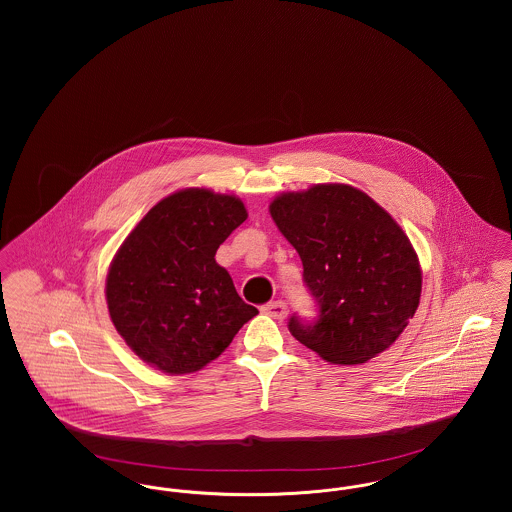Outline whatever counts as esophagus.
<instances>
[{
  "instance_id": "obj_1",
  "label": "esophagus",
  "mask_w": 512,
  "mask_h": 512,
  "mask_svg": "<svg viewBox=\"0 0 512 512\" xmlns=\"http://www.w3.org/2000/svg\"><path fill=\"white\" fill-rule=\"evenodd\" d=\"M263 313L268 315V317L282 320V318H286V315H288V305L284 301H272V303H268V305L263 307Z\"/></svg>"
}]
</instances>
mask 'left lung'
I'll return each mask as SVG.
<instances>
[{
    "label": "left lung",
    "mask_w": 512,
    "mask_h": 512,
    "mask_svg": "<svg viewBox=\"0 0 512 512\" xmlns=\"http://www.w3.org/2000/svg\"><path fill=\"white\" fill-rule=\"evenodd\" d=\"M270 217L303 263L318 318H290L293 338L334 365L386 351L414 317L422 270L407 234L372 197L315 184L272 199Z\"/></svg>",
    "instance_id": "8db88e82"
}]
</instances>
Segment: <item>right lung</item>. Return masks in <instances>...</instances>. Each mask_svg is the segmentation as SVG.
<instances>
[{
	"mask_svg": "<svg viewBox=\"0 0 512 512\" xmlns=\"http://www.w3.org/2000/svg\"><path fill=\"white\" fill-rule=\"evenodd\" d=\"M245 219L236 195L188 188L153 205L122 242L105 280L107 309L147 365L174 376L195 372L259 313L215 261Z\"/></svg>",
	"mask_w": 512,
	"mask_h": 512,
	"instance_id": "obj_1",
	"label": "right lung"
}]
</instances>
